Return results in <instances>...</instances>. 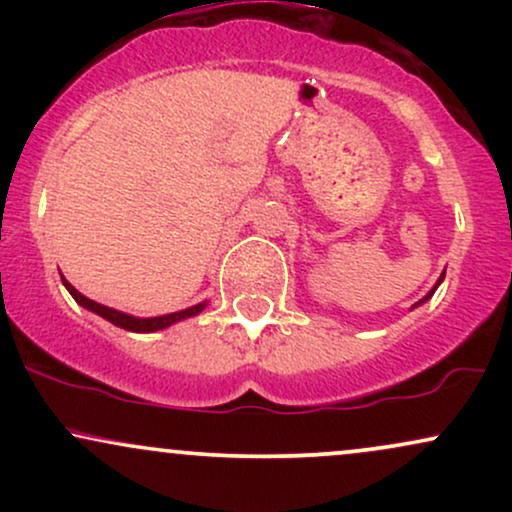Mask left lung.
I'll list each match as a JSON object with an SVG mask.
<instances>
[{"instance_id": "obj_1", "label": "left lung", "mask_w": 512, "mask_h": 512, "mask_svg": "<svg viewBox=\"0 0 512 512\" xmlns=\"http://www.w3.org/2000/svg\"><path fill=\"white\" fill-rule=\"evenodd\" d=\"M443 279H445V272H443V274H440V279H438V284H436V286H433V289H431V291H428V293H426V296H424V298H421V301H419V303H414V305H411V308H416V305H421V303H426V301H428V298H431V296H433V293H436V289H438V286H440V281H443Z\"/></svg>"}]
</instances>
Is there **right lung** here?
<instances>
[{
	"instance_id": "obj_1",
	"label": "right lung",
	"mask_w": 512,
	"mask_h": 512,
	"mask_svg": "<svg viewBox=\"0 0 512 512\" xmlns=\"http://www.w3.org/2000/svg\"><path fill=\"white\" fill-rule=\"evenodd\" d=\"M62 284L64 289L72 293V298L79 305H84L86 310H91V313L101 315L103 320L113 322L115 327H122V330H129V332H158V330H166V327L175 325V322L180 320H187V317H195L202 313L204 308H207V301L192 305V308H185V310H178V313H168V315H158V317H134V315H127V313H120V310L115 308H108V305H101L96 301H91V298H86L84 293H79L74 289L72 284H69L67 279L62 276Z\"/></svg>"
}]
</instances>
